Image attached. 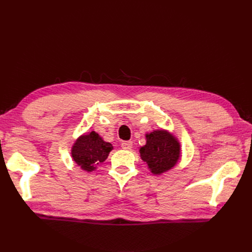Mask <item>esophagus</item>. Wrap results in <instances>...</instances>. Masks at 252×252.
I'll return each mask as SVG.
<instances>
[{
  "label": "esophagus",
  "mask_w": 252,
  "mask_h": 252,
  "mask_svg": "<svg viewBox=\"0 0 252 252\" xmlns=\"http://www.w3.org/2000/svg\"><path fill=\"white\" fill-rule=\"evenodd\" d=\"M131 146H133V142H131V141H124L122 143V148L123 149L129 150L131 148Z\"/></svg>",
  "instance_id": "34e87169"
}]
</instances>
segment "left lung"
I'll list each match as a JSON object with an SVG mask.
<instances>
[{
	"label": "left lung",
	"mask_w": 252,
	"mask_h": 252,
	"mask_svg": "<svg viewBox=\"0 0 252 252\" xmlns=\"http://www.w3.org/2000/svg\"><path fill=\"white\" fill-rule=\"evenodd\" d=\"M146 145L140 148L142 160L153 175H161L173 168L181 156V145L165 129H155L146 134Z\"/></svg>",
	"instance_id": "8db88e82"
}]
</instances>
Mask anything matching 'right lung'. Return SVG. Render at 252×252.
Wrapping results in <instances>:
<instances>
[{
    "label": "right lung",
    "mask_w": 252,
    "mask_h": 252,
    "mask_svg": "<svg viewBox=\"0 0 252 252\" xmlns=\"http://www.w3.org/2000/svg\"><path fill=\"white\" fill-rule=\"evenodd\" d=\"M112 149L113 146L110 143L105 142L93 130L77 138L71 148V156L78 166L91 173L98 164L106 160Z\"/></svg>",
    "instance_id": "obj_1"
}]
</instances>
